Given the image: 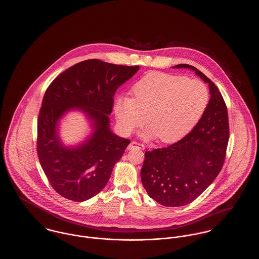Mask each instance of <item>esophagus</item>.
Instances as JSON below:
<instances>
[{
  "label": "esophagus",
  "mask_w": 259,
  "mask_h": 259,
  "mask_svg": "<svg viewBox=\"0 0 259 259\" xmlns=\"http://www.w3.org/2000/svg\"><path fill=\"white\" fill-rule=\"evenodd\" d=\"M135 148H139V149H145V145L143 144H140V143H137V142H131L130 145L128 146V149L131 150V149H135Z\"/></svg>",
  "instance_id": "1"
}]
</instances>
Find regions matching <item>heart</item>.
I'll list each match as a JSON object with an SVG mask.
<instances>
[{"instance_id": "heart-1", "label": "heart", "mask_w": 259, "mask_h": 259, "mask_svg": "<svg viewBox=\"0 0 259 259\" xmlns=\"http://www.w3.org/2000/svg\"><path fill=\"white\" fill-rule=\"evenodd\" d=\"M135 98L120 96L114 112L125 132H132L146 121L147 138L158 137L165 144L175 143L189 133L203 116L209 103V90L199 79L153 72L136 83Z\"/></svg>"}]
</instances>
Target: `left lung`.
<instances>
[{"mask_svg":"<svg viewBox=\"0 0 259 259\" xmlns=\"http://www.w3.org/2000/svg\"><path fill=\"white\" fill-rule=\"evenodd\" d=\"M209 84V104L193 130L167 148L146 151L141 179L148 195L165 207H181L193 202L221 172L229 140L225 102L215 84L193 66Z\"/></svg>","mask_w":259,"mask_h":259,"instance_id":"1","label":"left lung"}]
</instances>
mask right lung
<instances>
[{"instance_id":"obj_1","label":"right lung","mask_w":259,"mask_h":259,"mask_svg":"<svg viewBox=\"0 0 259 259\" xmlns=\"http://www.w3.org/2000/svg\"><path fill=\"white\" fill-rule=\"evenodd\" d=\"M139 69L90 59L63 72L47 89L37 119V156L50 185L63 197L87 201L109 182L130 144L110 128L113 96ZM74 109L87 115L93 133L80 145L66 147L58 126L61 116Z\"/></svg>"}]
</instances>
